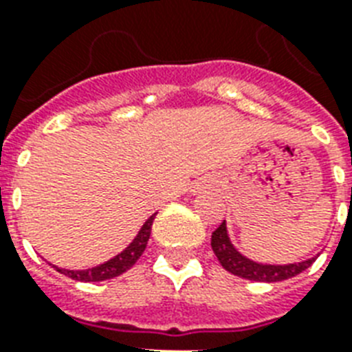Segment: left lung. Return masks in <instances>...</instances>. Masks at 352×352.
<instances>
[{
	"mask_svg": "<svg viewBox=\"0 0 352 352\" xmlns=\"http://www.w3.org/2000/svg\"><path fill=\"white\" fill-rule=\"evenodd\" d=\"M212 248L225 270L239 278L250 279V281H265V283H276V281L294 278L316 261V257L301 263H290V265H261V263L250 261L248 257L234 248L226 232L225 221L212 234Z\"/></svg>",
	"mask_w": 352,
	"mask_h": 352,
	"instance_id": "8db88e82",
	"label": "left lung"
}]
</instances>
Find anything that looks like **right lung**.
I'll use <instances>...</instances> for the list:
<instances>
[{
  "instance_id": "add662e5",
  "label": "right lung",
  "mask_w": 352,
  "mask_h": 352,
  "mask_svg": "<svg viewBox=\"0 0 352 352\" xmlns=\"http://www.w3.org/2000/svg\"><path fill=\"white\" fill-rule=\"evenodd\" d=\"M155 215L157 214L151 215V217L144 223L142 228H140V232L137 234V237L133 239L131 245L127 246L126 250H122L118 256L109 259V261L102 263L98 267L87 268V270H67V268L58 267L54 268H56L60 274H63V276H67V278L76 279V281H85V283H89V281H106V279L117 278V276L124 274L126 270H129V268L137 263L138 257L142 256V252L146 250Z\"/></svg>"
}]
</instances>
